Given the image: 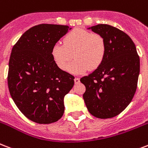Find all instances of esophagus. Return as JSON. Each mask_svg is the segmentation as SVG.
Returning a JSON list of instances; mask_svg holds the SVG:
<instances>
[{"label": "esophagus", "instance_id": "34e87169", "mask_svg": "<svg viewBox=\"0 0 148 148\" xmlns=\"http://www.w3.org/2000/svg\"><path fill=\"white\" fill-rule=\"evenodd\" d=\"M74 82H75V84H77L80 82V78L79 77H75L74 78Z\"/></svg>", "mask_w": 148, "mask_h": 148}]
</instances>
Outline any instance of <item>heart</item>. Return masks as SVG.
<instances>
[{"mask_svg": "<svg viewBox=\"0 0 148 148\" xmlns=\"http://www.w3.org/2000/svg\"><path fill=\"white\" fill-rule=\"evenodd\" d=\"M63 41L64 44L55 43L51 49L52 58L60 69L66 70L74 56L76 60L69 70L74 74L96 69L104 60L106 45L99 34L76 29L66 34Z\"/></svg>", "mask_w": 148, "mask_h": 148, "instance_id": "heart-1", "label": "heart"}]
</instances>
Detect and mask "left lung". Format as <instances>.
Returning a JSON list of instances; mask_svg holds the SVG:
<instances>
[{"label": "left lung", "mask_w": 148, "mask_h": 148, "mask_svg": "<svg viewBox=\"0 0 148 148\" xmlns=\"http://www.w3.org/2000/svg\"><path fill=\"white\" fill-rule=\"evenodd\" d=\"M88 29L104 38L106 52L101 65L80 80L86 88L83 99L92 116L109 119L123 111L134 98L140 58L135 44L124 32L105 24Z\"/></svg>", "instance_id": "8db88e82"}]
</instances>
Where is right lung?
<instances>
[{
	"mask_svg": "<svg viewBox=\"0 0 148 148\" xmlns=\"http://www.w3.org/2000/svg\"><path fill=\"white\" fill-rule=\"evenodd\" d=\"M67 25L40 24L27 30L11 50L8 84L13 101L32 121L49 124L64 115V98L74 77L52 58L54 44L71 30Z\"/></svg>",
	"mask_w": 148,
	"mask_h": 148,
	"instance_id": "obj_1",
	"label": "right lung"
}]
</instances>
